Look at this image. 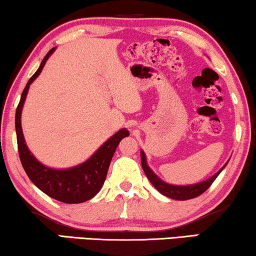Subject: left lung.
Instances as JSON below:
<instances>
[{"label":"left lung","instance_id":"1","mask_svg":"<svg viewBox=\"0 0 256 256\" xmlns=\"http://www.w3.org/2000/svg\"><path fill=\"white\" fill-rule=\"evenodd\" d=\"M227 163L216 174H213V176L210 177L208 180L200 182V183L192 185H172L163 182L160 178H158L155 174H154V171L150 169L148 164H146L144 152H143V150H141V164L146 178H148L150 183L155 186L157 191L160 192L163 196H166V197L176 199V200H188V199L196 198L198 197V196H200L202 194H204V192L211 186L213 182L216 180V178L219 176V174L224 170V168L227 166Z\"/></svg>","mask_w":256,"mask_h":256}]
</instances>
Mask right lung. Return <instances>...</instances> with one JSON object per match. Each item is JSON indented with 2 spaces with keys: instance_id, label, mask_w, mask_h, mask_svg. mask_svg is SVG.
<instances>
[{
  "instance_id": "right-lung-1",
  "label": "right lung",
  "mask_w": 256,
  "mask_h": 256,
  "mask_svg": "<svg viewBox=\"0 0 256 256\" xmlns=\"http://www.w3.org/2000/svg\"><path fill=\"white\" fill-rule=\"evenodd\" d=\"M54 48H51L48 52L36 73L29 79L20 96L15 116L17 146H18L20 163L28 177L40 191L56 200L66 202V204H79V202L92 199L101 190L116 146L122 138L129 136V132L127 129H120L112 138H108L86 162L70 168V169H52V168L45 166L31 154L23 136L20 115H22L23 104L30 85L40 74L45 62L54 54Z\"/></svg>"
}]
</instances>
